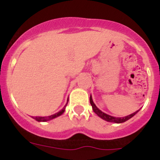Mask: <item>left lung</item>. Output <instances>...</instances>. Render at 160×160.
<instances>
[{"label": "left lung", "instance_id": "left-lung-1", "mask_svg": "<svg viewBox=\"0 0 160 160\" xmlns=\"http://www.w3.org/2000/svg\"><path fill=\"white\" fill-rule=\"evenodd\" d=\"M90 105L92 106V109L94 110L95 114H97L98 116L100 117L101 119H105L106 121L108 122H113V123H117V124H120V123H124V122L127 121L128 119H129L130 118L134 116V114H136V113L139 112V110H137L135 111L134 113L133 114H129V115H127V116H124V117H114V116H111V115H109V114H105L104 112H102L100 109H99L97 108V106L95 105V103L93 102V100H92V96L90 95Z\"/></svg>", "mask_w": 160, "mask_h": 160}]
</instances>
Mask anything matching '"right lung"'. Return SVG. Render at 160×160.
Returning <instances> with one entry per match:
<instances>
[{
    "instance_id": "1",
    "label": "right lung",
    "mask_w": 160,
    "mask_h": 160,
    "mask_svg": "<svg viewBox=\"0 0 160 160\" xmlns=\"http://www.w3.org/2000/svg\"><path fill=\"white\" fill-rule=\"evenodd\" d=\"M68 103V102H67ZM67 105V104H66ZM66 105H65V107L63 108L60 111H59L58 113H56V114H52V115H50V116H45V117H40V116H36V117H33V119H35L36 120V121H39V122H45V121H48V120H51V119H55V118H56V117L60 116V115H61V114L65 112V106H66Z\"/></svg>"
}]
</instances>
